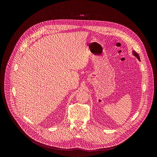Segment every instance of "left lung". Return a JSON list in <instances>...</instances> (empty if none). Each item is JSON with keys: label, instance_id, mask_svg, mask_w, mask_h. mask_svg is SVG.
I'll return each instance as SVG.
<instances>
[{"label": "left lung", "instance_id": "obj_1", "mask_svg": "<svg viewBox=\"0 0 157 157\" xmlns=\"http://www.w3.org/2000/svg\"><path fill=\"white\" fill-rule=\"evenodd\" d=\"M132 53H133V55H134L136 57H137V58L139 61H140V56H139V55H138V53H137V52H136L135 51H132Z\"/></svg>", "mask_w": 157, "mask_h": 157}]
</instances>
